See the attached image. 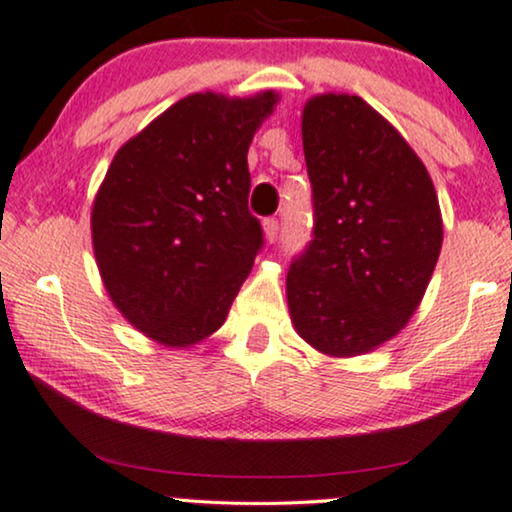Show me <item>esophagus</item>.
<instances>
[{"mask_svg":"<svg viewBox=\"0 0 512 512\" xmlns=\"http://www.w3.org/2000/svg\"><path fill=\"white\" fill-rule=\"evenodd\" d=\"M264 234H267L269 241H276V236H278V219L276 217L264 219Z\"/></svg>","mask_w":512,"mask_h":512,"instance_id":"1","label":"esophagus"}]
</instances>
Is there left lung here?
<instances>
[{
  "mask_svg": "<svg viewBox=\"0 0 512 512\" xmlns=\"http://www.w3.org/2000/svg\"><path fill=\"white\" fill-rule=\"evenodd\" d=\"M302 148L314 234L288 269L295 331L328 357H357L394 338L423 300L442 212L413 148L359 96L304 103Z\"/></svg>",
  "mask_w": 512,
  "mask_h": 512,
  "instance_id": "obj_1",
  "label": "left lung"
}]
</instances>
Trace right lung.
I'll return each instance as SVG.
<instances>
[{
  "label": "right lung",
  "instance_id": "add662e5",
  "mask_svg": "<svg viewBox=\"0 0 512 512\" xmlns=\"http://www.w3.org/2000/svg\"><path fill=\"white\" fill-rule=\"evenodd\" d=\"M276 101V92L191 94L108 167L92 208L96 264L122 316L160 345L215 333L262 250L248 148Z\"/></svg>",
  "mask_w": 512,
  "mask_h": 512
}]
</instances>
